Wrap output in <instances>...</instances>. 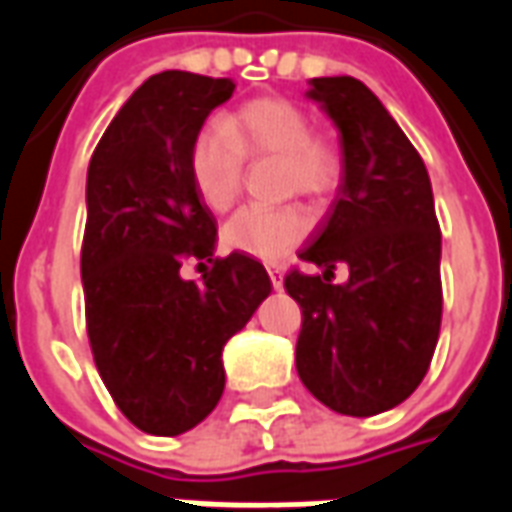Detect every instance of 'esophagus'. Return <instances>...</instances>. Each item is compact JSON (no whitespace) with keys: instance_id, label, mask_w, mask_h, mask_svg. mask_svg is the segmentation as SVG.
<instances>
[{"instance_id":"34e87169","label":"esophagus","mask_w":512,"mask_h":512,"mask_svg":"<svg viewBox=\"0 0 512 512\" xmlns=\"http://www.w3.org/2000/svg\"><path fill=\"white\" fill-rule=\"evenodd\" d=\"M266 271L268 277H271V285H274V288H282V266H277V263H266Z\"/></svg>"}]
</instances>
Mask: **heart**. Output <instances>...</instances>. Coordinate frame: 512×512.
<instances>
[{
  "label": "heart",
  "mask_w": 512,
  "mask_h": 512,
  "mask_svg": "<svg viewBox=\"0 0 512 512\" xmlns=\"http://www.w3.org/2000/svg\"><path fill=\"white\" fill-rule=\"evenodd\" d=\"M277 161V197L304 194L329 200L345 175V150L329 128L310 126V115L285 98L249 101L222 123L205 126L189 153V175L202 205L213 213L233 208L244 191V164ZM312 230V213L301 202L266 211H241L224 224V244L246 255L279 260Z\"/></svg>",
  "instance_id": "1"
}]
</instances>
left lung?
<instances>
[{
    "instance_id": "8db88e82",
    "label": "left lung",
    "mask_w": 512,
    "mask_h": 512,
    "mask_svg": "<svg viewBox=\"0 0 512 512\" xmlns=\"http://www.w3.org/2000/svg\"><path fill=\"white\" fill-rule=\"evenodd\" d=\"M345 150L332 213L285 290L301 307L296 370L332 411L373 417L428 373L441 329V230L428 169L384 104L354 76L312 79ZM337 267L349 277L333 279Z\"/></svg>"
}]
</instances>
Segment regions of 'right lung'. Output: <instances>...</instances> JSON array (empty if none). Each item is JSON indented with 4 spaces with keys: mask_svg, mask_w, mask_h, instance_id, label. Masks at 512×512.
I'll use <instances>...</instances> for the list:
<instances>
[{
    "mask_svg": "<svg viewBox=\"0 0 512 512\" xmlns=\"http://www.w3.org/2000/svg\"><path fill=\"white\" fill-rule=\"evenodd\" d=\"M230 79L150 76L117 112L87 169L82 285L87 337L123 417L178 436L224 392V343L271 293L263 263L213 257L216 219L194 191L189 153ZM186 262L201 271L182 277Z\"/></svg>",
    "mask_w": 512,
    "mask_h": 512,
    "instance_id": "right-lung-1",
    "label": "right lung"
}]
</instances>
